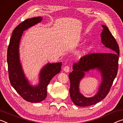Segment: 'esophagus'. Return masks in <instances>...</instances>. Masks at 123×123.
Listing matches in <instances>:
<instances>
[{
  "instance_id": "esophagus-1",
  "label": "esophagus",
  "mask_w": 123,
  "mask_h": 123,
  "mask_svg": "<svg viewBox=\"0 0 123 123\" xmlns=\"http://www.w3.org/2000/svg\"><path fill=\"white\" fill-rule=\"evenodd\" d=\"M63 70L66 72H69L70 71V67L69 66H66L63 68Z\"/></svg>"
}]
</instances>
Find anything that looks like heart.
Wrapping results in <instances>:
<instances>
[{
    "mask_svg": "<svg viewBox=\"0 0 123 123\" xmlns=\"http://www.w3.org/2000/svg\"><path fill=\"white\" fill-rule=\"evenodd\" d=\"M89 49V48L88 47V48H87V49Z\"/></svg>",
    "mask_w": 123,
    "mask_h": 123,
    "instance_id": "obj_1",
    "label": "heart"
}]
</instances>
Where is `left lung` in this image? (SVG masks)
Returning <instances> with one entry per match:
<instances>
[{
    "mask_svg": "<svg viewBox=\"0 0 123 123\" xmlns=\"http://www.w3.org/2000/svg\"><path fill=\"white\" fill-rule=\"evenodd\" d=\"M104 30L101 34L103 44L108 48L104 53H91L80 58L78 63L73 66V70L69 74L70 85V96L73 103L79 106L94 105L106 97L117 76L118 69L119 48L114 37L106 25H102ZM97 69L101 71L103 82L98 92L94 97L86 98L79 92L80 81L84 75L85 71Z\"/></svg>",
    "mask_w": 123,
    "mask_h": 123,
    "instance_id": "1",
    "label": "left lung"
}]
</instances>
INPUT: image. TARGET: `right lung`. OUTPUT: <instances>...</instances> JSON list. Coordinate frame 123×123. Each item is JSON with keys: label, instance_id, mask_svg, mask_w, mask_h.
I'll list each match as a JSON object with an SVG mask.
<instances>
[{"label": "right lung", "instance_id": "obj_1", "mask_svg": "<svg viewBox=\"0 0 123 123\" xmlns=\"http://www.w3.org/2000/svg\"><path fill=\"white\" fill-rule=\"evenodd\" d=\"M43 18L37 17L27 19L14 29L7 48V61L9 78L12 86L25 100L31 103H39L47 97V87L51 79L60 73L61 62L48 63L42 69L39 84L37 86H31L25 76L19 59V43L23 32L30 27L41 22Z\"/></svg>", "mask_w": 123, "mask_h": 123}]
</instances>
